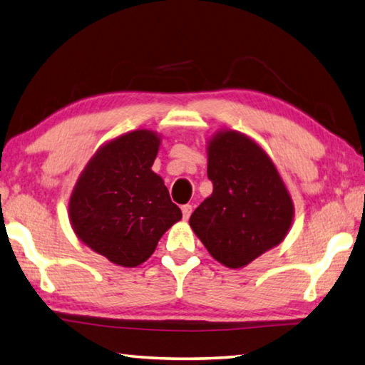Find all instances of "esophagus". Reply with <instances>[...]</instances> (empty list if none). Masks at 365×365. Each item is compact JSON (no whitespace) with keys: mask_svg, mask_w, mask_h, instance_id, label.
I'll use <instances>...</instances> for the list:
<instances>
[{"mask_svg":"<svg viewBox=\"0 0 365 365\" xmlns=\"http://www.w3.org/2000/svg\"><path fill=\"white\" fill-rule=\"evenodd\" d=\"M181 211H182V219L187 220L190 217V214H192V206L184 205V206H181Z\"/></svg>","mask_w":365,"mask_h":365,"instance_id":"esophagus-1","label":"esophagus"}]
</instances>
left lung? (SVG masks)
Segmentation results:
<instances>
[{"mask_svg":"<svg viewBox=\"0 0 365 365\" xmlns=\"http://www.w3.org/2000/svg\"><path fill=\"white\" fill-rule=\"evenodd\" d=\"M206 151L214 187L189 224L214 259L240 269L285 240L294 205L272 159L254 138L222 129L207 140Z\"/></svg>","mask_w":365,"mask_h":365,"instance_id":"obj_1","label":"left lung"}]
</instances>
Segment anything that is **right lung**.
I'll return each mask as SVG.
<instances>
[{
	"label": "right lung",
	"mask_w": 365,
	"mask_h": 365,
	"mask_svg": "<svg viewBox=\"0 0 365 365\" xmlns=\"http://www.w3.org/2000/svg\"><path fill=\"white\" fill-rule=\"evenodd\" d=\"M160 135L125 132L103 143L80 173L69 198L73 233L86 247L123 267L145 263L182 214L151 167Z\"/></svg>",
	"instance_id": "right-lung-1"
}]
</instances>
